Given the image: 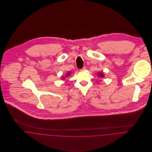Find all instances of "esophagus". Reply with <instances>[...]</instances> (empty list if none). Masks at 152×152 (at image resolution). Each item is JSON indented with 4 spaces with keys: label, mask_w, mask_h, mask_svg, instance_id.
<instances>
[{
    "label": "esophagus",
    "mask_w": 152,
    "mask_h": 152,
    "mask_svg": "<svg viewBox=\"0 0 152 152\" xmlns=\"http://www.w3.org/2000/svg\"><path fill=\"white\" fill-rule=\"evenodd\" d=\"M86 69V66H84L81 69H80L81 71H85Z\"/></svg>",
    "instance_id": "obj_1"
}]
</instances>
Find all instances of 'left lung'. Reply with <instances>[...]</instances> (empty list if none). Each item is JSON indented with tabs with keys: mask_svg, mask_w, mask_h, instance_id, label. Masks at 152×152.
I'll return each mask as SVG.
<instances>
[{
	"mask_svg": "<svg viewBox=\"0 0 152 152\" xmlns=\"http://www.w3.org/2000/svg\"><path fill=\"white\" fill-rule=\"evenodd\" d=\"M97 74H98V75L99 77H101V78H104V77H105V76H104V74L102 72H98Z\"/></svg>",
	"mask_w": 152,
	"mask_h": 152,
	"instance_id": "8db88e82",
	"label": "left lung"
}]
</instances>
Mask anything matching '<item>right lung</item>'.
I'll return each instance as SVG.
<instances>
[{
  "instance_id": "right-lung-1",
  "label": "right lung",
  "mask_w": 152,
  "mask_h": 152,
  "mask_svg": "<svg viewBox=\"0 0 152 152\" xmlns=\"http://www.w3.org/2000/svg\"><path fill=\"white\" fill-rule=\"evenodd\" d=\"M70 75V72H67V73L65 74V76H63L62 77V79L63 80H64V78H65V77H68V76H69Z\"/></svg>"
}]
</instances>
